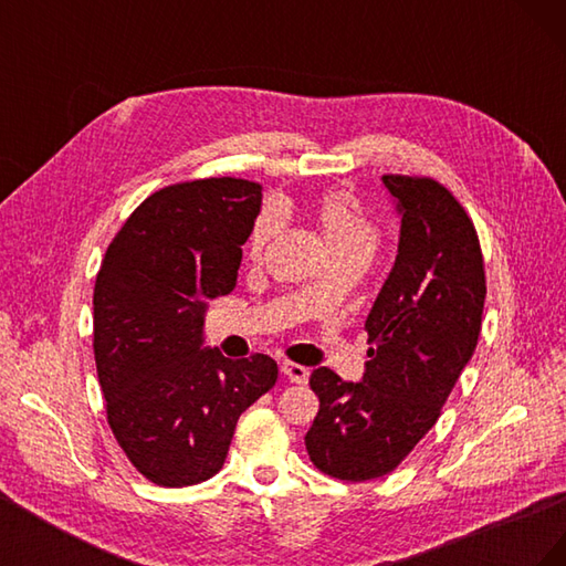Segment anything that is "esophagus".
Returning <instances> with one entry per match:
<instances>
[{"mask_svg":"<svg viewBox=\"0 0 566 566\" xmlns=\"http://www.w3.org/2000/svg\"><path fill=\"white\" fill-rule=\"evenodd\" d=\"M281 373H283V378H287L290 382H295V385H304L306 380H310V368H304L300 364L285 361V364H281Z\"/></svg>","mask_w":566,"mask_h":566,"instance_id":"esophagus-1","label":"esophagus"}]
</instances>
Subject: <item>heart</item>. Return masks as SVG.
I'll use <instances>...</instances> for the list:
<instances>
[{
	"instance_id": "obj_1",
	"label": "heart",
	"mask_w": 566,
	"mask_h": 566,
	"mask_svg": "<svg viewBox=\"0 0 566 566\" xmlns=\"http://www.w3.org/2000/svg\"><path fill=\"white\" fill-rule=\"evenodd\" d=\"M312 219L333 260L368 266L380 248V229L347 191H328L312 202ZM271 233V219L262 214L250 233V252L260 254Z\"/></svg>"
}]
</instances>
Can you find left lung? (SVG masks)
Wrapping results in <instances>:
<instances>
[{
  "instance_id": "obj_1",
  "label": "left lung",
  "mask_w": 566,
  "mask_h": 566,
  "mask_svg": "<svg viewBox=\"0 0 566 566\" xmlns=\"http://www.w3.org/2000/svg\"><path fill=\"white\" fill-rule=\"evenodd\" d=\"M401 219L399 252L366 318L361 382L312 373L321 401L304 437L314 465L347 482L391 472L432 430L482 331L486 297L476 231L432 179L382 177Z\"/></svg>"
}]
</instances>
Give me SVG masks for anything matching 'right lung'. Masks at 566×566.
Returning <instances> with one entry per match:
<instances>
[{
  "instance_id": "add662e5",
  "label": "right lung",
  "mask_w": 566,
  "mask_h": 566,
  "mask_svg": "<svg viewBox=\"0 0 566 566\" xmlns=\"http://www.w3.org/2000/svg\"><path fill=\"white\" fill-rule=\"evenodd\" d=\"M262 186L200 179L146 198L113 238L94 285V358L108 424L158 486H193L224 465L235 422L279 366L205 347L210 300L231 295Z\"/></svg>"
}]
</instances>
